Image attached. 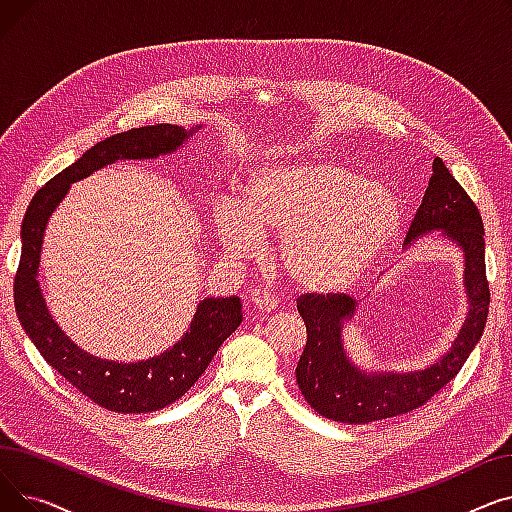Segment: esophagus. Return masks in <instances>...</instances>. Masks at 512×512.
Listing matches in <instances>:
<instances>
[{
    "instance_id": "1",
    "label": "esophagus",
    "mask_w": 512,
    "mask_h": 512,
    "mask_svg": "<svg viewBox=\"0 0 512 512\" xmlns=\"http://www.w3.org/2000/svg\"><path fill=\"white\" fill-rule=\"evenodd\" d=\"M249 301L261 313H270V311H274L278 307V299L274 297L272 292H267L263 288H253L251 294H249Z\"/></svg>"
}]
</instances>
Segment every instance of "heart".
Returning <instances> with one entry per match:
<instances>
[{"label":"heart","mask_w":512,"mask_h":512,"mask_svg":"<svg viewBox=\"0 0 512 512\" xmlns=\"http://www.w3.org/2000/svg\"><path fill=\"white\" fill-rule=\"evenodd\" d=\"M398 197L336 161L255 170L240 205L213 211V232L234 257H253L261 236H280L278 259L299 290L332 294L353 286L396 236Z\"/></svg>","instance_id":"b5f03b06"}]
</instances>
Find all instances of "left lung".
I'll return each mask as SVG.
<instances>
[{
	"mask_svg": "<svg viewBox=\"0 0 512 512\" xmlns=\"http://www.w3.org/2000/svg\"><path fill=\"white\" fill-rule=\"evenodd\" d=\"M463 255L467 317L448 351L423 369L369 371L348 357L342 330L357 315L359 301L346 294H305L297 309L307 326V346L297 365V384L321 417L365 425L419 409L442 390L469 359L486 328L490 288L486 280V240L475 203L452 178L440 157L405 238V251L434 234Z\"/></svg>",
	"mask_w": 512,
	"mask_h": 512,
	"instance_id": "8db88e82",
	"label": "left lung"
}]
</instances>
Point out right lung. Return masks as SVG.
I'll return each mask as SVG.
<instances>
[{"instance_id":"add662e5","label":"right lung","mask_w":512,"mask_h":512,"mask_svg":"<svg viewBox=\"0 0 512 512\" xmlns=\"http://www.w3.org/2000/svg\"><path fill=\"white\" fill-rule=\"evenodd\" d=\"M201 128L203 124L191 130L176 124H153L114 134L53 176L37 191L22 220V253L14 280V305L20 324L41 357L103 409L151 413L172 405L201 378L222 342L240 326L242 305L238 297H205L199 301L182 338L155 357L132 363L95 357L64 334L43 299L39 263L49 218L66 199L74 182L116 164L118 159L172 155Z\"/></svg>"}]
</instances>
